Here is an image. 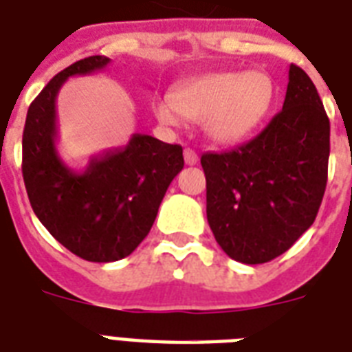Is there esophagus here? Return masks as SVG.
I'll return each mask as SVG.
<instances>
[{
    "instance_id": "esophagus-1",
    "label": "esophagus",
    "mask_w": 352,
    "mask_h": 352,
    "mask_svg": "<svg viewBox=\"0 0 352 352\" xmlns=\"http://www.w3.org/2000/svg\"><path fill=\"white\" fill-rule=\"evenodd\" d=\"M199 160V155L193 149H184V162L188 166H195Z\"/></svg>"
}]
</instances>
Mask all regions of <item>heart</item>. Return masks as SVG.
<instances>
[{"label": "heart", "instance_id": "1", "mask_svg": "<svg viewBox=\"0 0 352 352\" xmlns=\"http://www.w3.org/2000/svg\"><path fill=\"white\" fill-rule=\"evenodd\" d=\"M274 84L261 71H221L175 85L170 98H157L155 115L168 126L203 122L204 135L215 144L245 140L267 118Z\"/></svg>", "mask_w": 352, "mask_h": 352}]
</instances>
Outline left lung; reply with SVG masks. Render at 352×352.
Segmentation results:
<instances>
[{
  "instance_id": "8db88e82",
  "label": "left lung",
  "mask_w": 352,
  "mask_h": 352,
  "mask_svg": "<svg viewBox=\"0 0 352 352\" xmlns=\"http://www.w3.org/2000/svg\"><path fill=\"white\" fill-rule=\"evenodd\" d=\"M331 124L307 73L290 65L283 109L256 138L201 157L206 217L226 256L272 261L314 223L327 186Z\"/></svg>"
}]
</instances>
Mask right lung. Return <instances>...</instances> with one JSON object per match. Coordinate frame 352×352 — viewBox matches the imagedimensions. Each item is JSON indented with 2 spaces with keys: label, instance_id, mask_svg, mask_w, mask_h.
Segmentation results:
<instances>
[{
  "label": "right lung",
  "instance_id": "1",
  "mask_svg": "<svg viewBox=\"0 0 352 352\" xmlns=\"http://www.w3.org/2000/svg\"><path fill=\"white\" fill-rule=\"evenodd\" d=\"M89 56L58 73L30 104L23 129L25 188L36 217L67 250L85 261L111 263L129 256L155 223L164 193L182 170V148L135 133L73 170L58 151L56 96L74 74L107 67Z\"/></svg>",
  "mask_w": 352,
  "mask_h": 352
}]
</instances>
